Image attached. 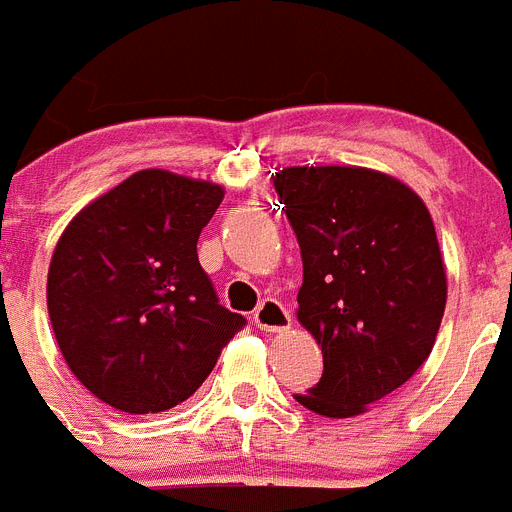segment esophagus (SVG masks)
<instances>
[{
	"mask_svg": "<svg viewBox=\"0 0 512 512\" xmlns=\"http://www.w3.org/2000/svg\"><path fill=\"white\" fill-rule=\"evenodd\" d=\"M252 323L260 328V331H287L290 323H293V317L285 309V304H279L276 298H266L263 304L257 306L255 314H252Z\"/></svg>",
	"mask_w": 512,
	"mask_h": 512,
	"instance_id": "1",
	"label": "esophagus"
}]
</instances>
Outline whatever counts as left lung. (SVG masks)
<instances>
[{"label":"left lung","instance_id":"obj_1","mask_svg":"<svg viewBox=\"0 0 512 512\" xmlns=\"http://www.w3.org/2000/svg\"><path fill=\"white\" fill-rule=\"evenodd\" d=\"M274 187L304 260L298 320L323 347V377L295 399L325 418L361 415L437 339L448 282L429 208L366 168H287Z\"/></svg>","mask_w":512,"mask_h":512}]
</instances>
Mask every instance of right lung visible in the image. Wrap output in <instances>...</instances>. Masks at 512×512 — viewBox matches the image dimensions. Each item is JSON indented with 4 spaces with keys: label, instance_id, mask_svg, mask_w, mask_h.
<instances>
[{
    "label": "right lung",
    "instance_id": "add662e5",
    "mask_svg": "<svg viewBox=\"0 0 512 512\" xmlns=\"http://www.w3.org/2000/svg\"><path fill=\"white\" fill-rule=\"evenodd\" d=\"M222 187L140 170L67 225L48 268V314L70 372L130 415L165 412L206 380L246 325L198 260Z\"/></svg>",
    "mask_w": 512,
    "mask_h": 512
}]
</instances>
